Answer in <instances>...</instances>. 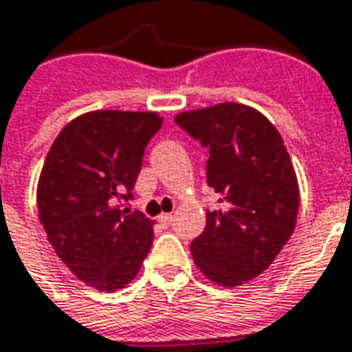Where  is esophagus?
I'll list each match as a JSON object with an SVG mask.
<instances>
[{
	"mask_svg": "<svg viewBox=\"0 0 352 352\" xmlns=\"http://www.w3.org/2000/svg\"><path fill=\"white\" fill-rule=\"evenodd\" d=\"M159 221H161L163 226H170L172 221H174V216H172V214H161V216H159Z\"/></svg>",
	"mask_w": 352,
	"mask_h": 352,
	"instance_id": "1",
	"label": "esophagus"
}]
</instances>
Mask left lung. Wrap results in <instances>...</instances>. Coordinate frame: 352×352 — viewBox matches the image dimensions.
Listing matches in <instances>:
<instances>
[{"label":"left lung","instance_id":"1","mask_svg":"<svg viewBox=\"0 0 352 352\" xmlns=\"http://www.w3.org/2000/svg\"><path fill=\"white\" fill-rule=\"evenodd\" d=\"M191 138L208 148L206 182L220 193V210L191 254L206 278L241 286L275 261L296 228L300 188L280 134L258 109L223 102L176 116Z\"/></svg>","mask_w":352,"mask_h":352}]
</instances>
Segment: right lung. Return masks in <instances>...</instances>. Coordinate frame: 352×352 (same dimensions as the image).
<instances>
[{
	"label": "right lung",
	"instance_id": "1",
	"mask_svg": "<svg viewBox=\"0 0 352 352\" xmlns=\"http://www.w3.org/2000/svg\"><path fill=\"white\" fill-rule=\"evenodd\" d=\"M155 111H89L52 142L37 184L39 221L56 256L100 292L124 288L153 243V221L126 208Z\"/></svg>",
	"mask_w": 352,
	"mask_h": 352
}]
</instances>
